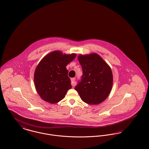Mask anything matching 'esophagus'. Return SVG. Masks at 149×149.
<instances>
[{
	"mask_svg": "<svg viewBox=\"0 0 149 149\" xmlns=\"http://www.w3.org/2000/svg\"><path fill=\"white\" fill-rule=\"evenodd\" d=\"M75 78H71V85L74 87L75 85H76V83H75Z\"/></svg>",
	"mask_w": 149,
	"mask_h": 149,
	"instance_id": "esophagus-1",
	"label": "esophagus"
}]
</instances>
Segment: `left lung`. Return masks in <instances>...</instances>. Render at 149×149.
Wrapping results in <instances>:
<instances>
[{
  "mask_svg": "<svg viewBox=\"0 0 149 149\" xmlns=\"http://www.w3.org/2000/svg\"><path fill=\"white\" fill-rule=\"evenodd\" d=\"M81 80L75 86L83 101L89 105H98L109 95L113 83L112 71L109 65L96 53L80 54Z\"/></svg>",
  "mask_w": 149,
  "mask_h": 149,
  "instance_id": "obj_1",
  "label": "left lung"
}]
</instances>
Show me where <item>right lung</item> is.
I'll list each match as a JSON object with an SVG mask.
<instances>
[{
    "label": "right lung",
    "mask_w": 149,
    "mask_h": 149,
    "mask_svg": "<svg viewBox=\"0 0 149 149\" xmlns=\"http://www.w3.org/2000/svg\"><path fill=\"white\" fill-rule=\"evenodd\" d=\"M76 53L63 54L60 51L48 53L41 60L34 72L35 89L44 101L56 104L71 88L66 66L76 57Z\"/></svg>",
    "instance_id": "obj_1"
}]
</instances>
